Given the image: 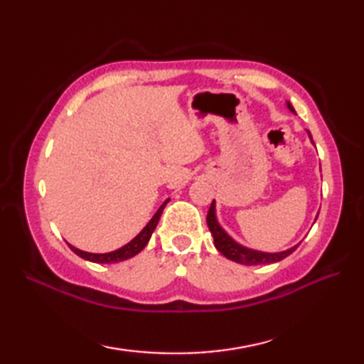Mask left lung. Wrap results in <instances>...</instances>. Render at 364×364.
<instances>
[{"label": "left lung", "mask_w": 364, "mask_h": 364, "mask_svg": "<svg viewBox=\"0 0 364 364\" xmlns=\"http://www.w3.org/2000/svg\"><path fill=\"white\" fill-rule=\"evenodd\" d=\"M288 107L294 111V107L291 106V103H288ZM310 134V133H308ZM310 139L313 142V137L310 134ZM314 144V142H313ZM206 222H208V228H210L211 235L214 237V245L215 249H218L223 257L231 259V261H236L239 264H245V266H257V264H270V262H277V261H282L286 257H289V255L297 249L296 247H292L289 250H284V252H278V253H266V252H258V250H250V249H245V247L239 245L236 241H233L223 228L219 225L218 218H215V203L213 200V203L210 206V211H208L206 215Z\"/></svg>", "instance_id": "1"}]
</instances>
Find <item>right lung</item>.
Listing matches in <instances>:
<instances>
[{
	"label": "right lung",
	"mask_w": 364,
	"mask_h": 364,
	"mask_svg": "<svg viewBox=\"0 0 364 364\" xmlns=\"http://www.w3.org/2000/svg\"><path fill=\"white\" fill-rule=\"evenodd\" d=\"M168 203V198L166 200L164 203H162L159 206V210L156 211V214L153 215V219L146 223V227L139 233L133 241H129L127 245L120 247V249L114 250V252H109V253H89V252H82L80 249H76V247L68 244V247L78 255V257L87 259V261H92V262H100V264H111V262H119V261H125V259H129L133 258L134 255H137L141 250H144V247L149 244L150 237H151V233L154 231V228H156L158 222H159V218L162 211H164L166 205Z\"/></svg>",
	"instance_id": "obj_1"
}]
</instances>
